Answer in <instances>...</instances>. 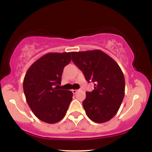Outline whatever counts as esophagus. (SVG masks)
Listing matches in <instances>:
<instances>
[{
  "instance_id": "obj_1",
  "label": "esophagus",
  "mask_w": 152,
  "mask_h": 152,
  "mask_svg": "<svg viewBox=\"0 0 152 152\" xmlns=\"http://www.w3.org/2000/svg\"><path fill=\"white\" fill-rule=\"evenodd\" d=\"M78 91H79V90H78V89H73L72 90V92H73V94H76Z\"/></svg>"
}]
</instances>
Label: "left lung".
<instances>
[{
    "instance_id": "8db88e82",
    "label": "left lung",
    "mask_w": 152,
    "mask_h": 152,
    "mask_svg": "<svg viewBox=\"0 0 152 152\" xmlns=\"http://www.w3.org/2000/svg\"><path fill=\"white\" fill-rule=\"evenodd\" d=\"M72 61L83 72L94 89L86 92L83 106L87 116L96 123L111 119L124 97L125 80L121 68L113 58L100 50L71 52Z\"/></svg>"
}]
</instances>
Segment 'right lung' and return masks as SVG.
Masks as SVG:
<instances>
[{"instance_id": "obj_1", "label": "right lung", "mask_w": 152, "mask_h": 152, "mask_svg": "<svg viewBox=\"0 0 152 152\" xmlns=\"http://www.w3.org/2000/svg\"><path fill=\"white\" fill-rule=\"evenodd\" d=\"M71 52L49 53L30 66L23 79L26 102L38 119L55 124L65 116L72 100L71 91L59 89L64 67L71 61Z\"/></svg>"}]
</instances>
